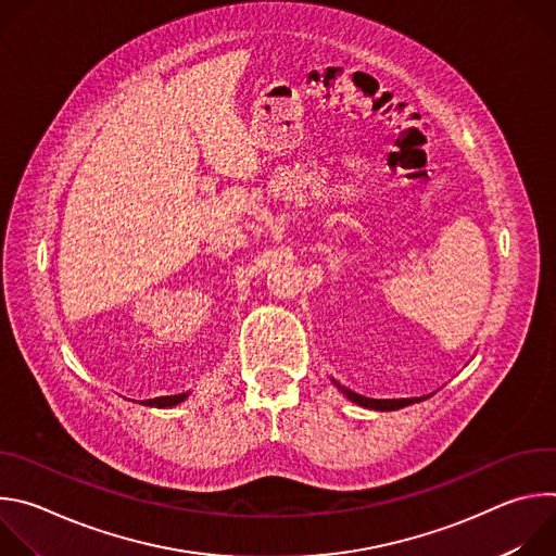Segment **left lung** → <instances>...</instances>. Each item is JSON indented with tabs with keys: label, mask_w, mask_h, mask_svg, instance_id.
<instances>
[{
	"label": "left lung",
	"mask_w": 556,
	"mask_h": 556,
	"mask_svg": "<svg viewBox=\"0 0 556 556\" xmlns=\"http://www.w3.org/2000/svg\"><path fill=\"white\" fill-rule=\"evenodd\" d=\"M332 382L348 395V399L352 401V403H356V405H361V407H367V409H376V412H395V409H403V407H407V405H414V403H420V401H427L425 395L422 399H399V401H376V399H365V395H361V393H356V391H352V389H345V387H341L334 378H332Z\"/></svg>",
	"instance_id": "left-lung-1"
}]
</instances>
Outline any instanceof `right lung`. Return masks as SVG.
Here are the masks:
<instances>
[{
    "label": "right lung",
    "mask_w": 556,
    "mask_h": 556,
    "mask_svg": "<svg viewBox=\"0 0 556 556\" xmlns=\"http://www.w3.org/2000/svg\"><path fill=\"white\" fill-rule=\"evenodd\" d=\"M189 393H176V395H161V399H151V401H142V405L147 407H157V409H167V407H176L180 403L187 401Z\"/></svg>",
    "instance_id": "obj_1"
}]
</instances>
